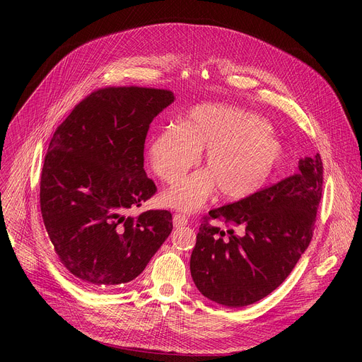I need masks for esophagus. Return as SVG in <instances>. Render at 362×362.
Instances as JSON below:
<instances>
[{
	"mask_svg": "<svg viewBox=\"0 0 362 362\" xmlns=\"http://www.w3.org/2000/svg\"><path fill=\"white\" fill-rule=\"evenodd\" d=\"M173 224H175L176 227L186 226V224H187V218H186L183 214H176L175 218H173Z\"/></svg>",
	"mask_w": 362,
	"mask_h": 362,
	"instance_id": "34e87169",
	"label": "esophagus"
}]
</instances>
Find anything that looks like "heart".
<instances>
[{"label":"heart","instance_id":"b5f03b06","mask_svg":"<svg viewBox=\"0 0 362 362\" xmlns=\"http://www.w3.org/2000/svg\"><path fill=\"white\" fill-rule=\"evenodd\" d=\"M205 151V170L179 180L163 201L182 211H195L217 189L221 198L240 201L267 185L284 160L281 142L257 114L232 105L202 104L182 124L164 126L151 138L148 158L165 183L180 179Z\"/></svg>","mask_w":362,"mask_h":362}]
</instances>
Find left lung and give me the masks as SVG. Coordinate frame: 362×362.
<instances>
[{
	"label": "left lung",
	"mask_w": 362,
	"mask_h": 362,
	"mask_svg": "<svg viewBox=\"0 0 362 362\" xmlns=\"http://www.w3.org/2000/svg\"><path fill=\"white\" fill-rule=\"evenodd\" d=\"M299 173L202 217L191 255L198 291L224 307H246L284 281L313 239L322 192L320 154L299 160ZM213 221L230 227L220 231ZM240 226L242 235L234 233Z\"/></svg>",
	"instance_id": "1"
}]
</instances>
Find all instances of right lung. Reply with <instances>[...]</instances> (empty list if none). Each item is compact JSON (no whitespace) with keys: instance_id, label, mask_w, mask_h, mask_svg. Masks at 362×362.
Returning a JSON list of instances; mask_svg holds the SVG:
<instances>
[{"instance_id":"1","label":"right lung","mask_w":362,"mask_h":362,"mask_svg":"<svg viewBox=\"0 0 362 362\" xmlns=\"http://www.w3.org/2000/svg\"><path fill=\"white\" fill-rule=\"evenodd\" d=\"M173 101L167 89L100 88L54 132L41 173L42 220L57 257L86 288L136 279L173 229L167 210L129 216L157 192L144 146L151 122Z\"/></svg>"}]
</instances>
